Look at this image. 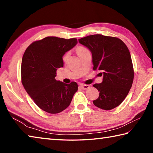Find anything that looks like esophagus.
Returning <instances> with one entry per match:
<instances>
[{
	"mask_svg": "<svg viewBox=\"0 0 153 153\" xmlns=\"http://www.w3.org/2000/svg\"><path fill=\"white\" fill-rule=\"evenodd\" d=\"M80 87L82 88V89L84 90H87L90 88V85H87V84H81L80 85Z\"/></svg>",
	"mask_w": 153,
	"mask_h": 153,
	"instance_id": "34e87169",
	"label": "esophagus"
}]
</instances>
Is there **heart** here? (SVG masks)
I'll list each match as a JSON object with an SVG mask.
<instances>
[{"label":"heart","instance_id":"obj_1","mask_svg":"<svg viewBox=\"0 0 153 153\" xmlns=\"http://www.w3.org/2000/svg\"><path fill=\"white\" fill-rule=\"evenodd\" d=\"M86 51H88V50L86 48L84 47V46H79L78 48H77V53L78 55H79V54H82L83 53H84V52H86ZM67 56V53H66L65 55H64V56H63V61H65L66 59Z\"/></svg>","mask_w":153,"mask_h":153}]
</instances>
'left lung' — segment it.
Instances as JSON below:
<instances>
[{
	"label": "left lung",
	"mask_w": 153,
	"mask_h": 153,
	"mask_svg": "<svg viewBox=\"0 0 153 153\" xmlns=\"http://www.w3.org/2000/svg\"><path fill=\"white\" fill-rule=\"evenodd\" d=\"M92 55L93 69L103 76L100 84L93 86L99 92L94 105L104 110L117 107L128 94L134 80V71L130 53L120 38L94 34L78 40Z\"/></svg>",
	"instance_id": "1"
}]
</instances>
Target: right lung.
Wrapping results in <instances>:
<instances>
[{
  "instance_id": "right-lung-1",
  "label": "right lung",
  "mask_w": 153,
  "mask_h": 153,
  "mask_svg": "<svg viewBox=\"0 0 153 153\" xmlns=\"http://www.w3.org/2000/svg\"><path fill=\"white\" fill-rule=\"evenodd\" d=\"M77 43L75 38L48 36L32 42L23 56V86L36 105L48 113H59L68 107L78 89L76 82L67 84L55 79L57 69L63 67L64 54Z\"/></svg>"
}]
</instances>
